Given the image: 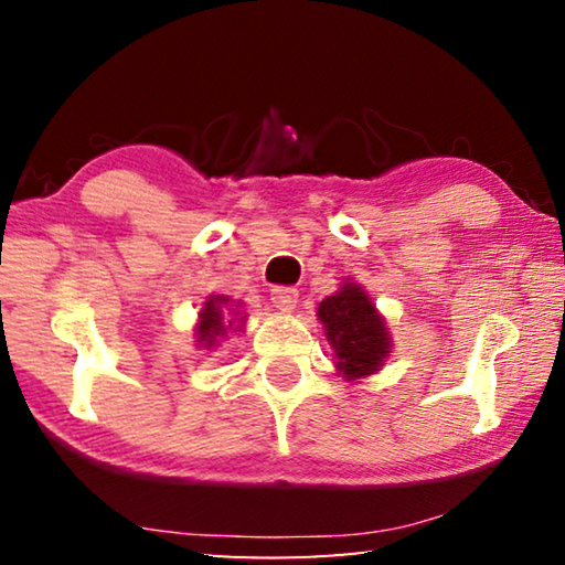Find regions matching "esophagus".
<instances>
[{
    "label": "esophagus",
    "instance_id": "34e87169",
    "mask_svg": "<svg viewBox=\"0 0 565 565\" xmlns=\"http://www.w3.org/2000/svg\"><path fill=\"white\" fill-rule=\"evenodd\" d=\"M296 301H299V291L294 286H274L271 289V303L279 311H291Z\"/></svg>",
    "mask_w": 565,
    "mask_h": 565
}]
</instances>
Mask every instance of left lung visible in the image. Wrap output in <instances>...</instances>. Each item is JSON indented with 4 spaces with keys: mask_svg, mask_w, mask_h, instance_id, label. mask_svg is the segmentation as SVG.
<instances>
[{
    "mask_svg": "<svg viewBox=\"0 0 565 565\" xmlns=\"http://www.w3.org/2000/svg\"><path fill=\"white\" fill-rule=\"evenodd\" d=\"M317 317L323 323L329 347L333 349V369L341 379L359 381L376 374L391 356V331L361 284L347 279L337 294L319 303Z\"/></svg>",
    "mask_w": 565,
    "mask_h": 565,
    "instance_id": "8db88e82",
    "label": "left lung"
}]
</instances>
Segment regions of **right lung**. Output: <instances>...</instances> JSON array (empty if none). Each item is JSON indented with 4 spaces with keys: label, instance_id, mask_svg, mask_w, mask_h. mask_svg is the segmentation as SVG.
<instances>
[{
    "label": "right lung",
    "instance_id": "obj_1",
    "mask_svg": "<svg viewBox=\"0 0 565 565\" xmlns=\"http://www.w3.org/2000/svg\"><path fill=\"white\" fill-rule=\"evenodd\" d=\"M246 323V313L242 301H232L224 294H209L202 303L194 327L196 349L214 351L218 343L232 339L234 333H242Z\"/></svg>",
    "mask_w": 565,
    "mask_h": 565
}]
</instances>
